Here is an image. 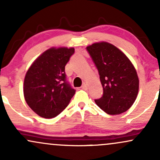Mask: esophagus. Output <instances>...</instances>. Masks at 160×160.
Masks as SVG:
<instances>
[{"label":"esophagus","instance_id":"1","mask_svg":"<svg viewBox=\"0 0 160 160\" xmlns=\"http://www.w3.org/2000/svg\"><path fill=\"white\" fill-rule=\"evenodd\" d=\"M81 89H83V90H87V86H86V84L83 83L81 86Z\"/></svg>","mask_w":160,"mask_h":160}]
</instances>
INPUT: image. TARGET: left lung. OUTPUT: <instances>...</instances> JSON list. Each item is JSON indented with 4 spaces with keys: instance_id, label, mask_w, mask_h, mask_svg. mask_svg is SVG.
Wrapping results in <instances>:
<instances>
[{
    "instance_id": "obj_1",
    "label": "left lung",
    "mask_w": 160,
    "mask_h": 160,
    "mask_svg": "<svg viewBox=\"0 0 160 160\" xmlns=\"http://www.w3.org/2000/svg\"><path fill=\"white\" fill-rule=\"evenodd\" d=\"M98 69L103 95L95 102L111 115L123 113L132 107L138 92L139 80L130 60L115 46L101 42L86 47Z\"/></svg>"
}]
</instances>
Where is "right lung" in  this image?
<instances>
[{
	"label": "right lung",
	"instance_id": "right-lung-1",
	"mask_svg": "<svg viewBox=\"0 0 160 160\" xmlns=\"http://www.w3.org/2000/svg\"><path fill=\"white\" fill-rule=\"evenodd\" d=\"M74 48H50L34 62L24 80V96L28 105L40 117H56L68 105L75 94L67 80L65 65Z\"/></svg>",
	"mask_w": 160,
	"mask_h": 160
}]
</instances>
